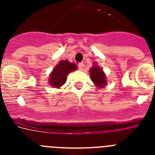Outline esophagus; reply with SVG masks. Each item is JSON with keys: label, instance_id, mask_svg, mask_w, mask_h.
Wrapping results in <instances>:
<instances>
[{"label": "esophagus", "instance_id": "esophagus-1", "mask_svg": "<svg viewBox=\"0 0 155 155\" xmlns=\"http://www.w3.org/2000/svg\"><path fill=\"white\" fill-rule=\"evenodd\" d=\"M83 66H84V64H83V63H79V64H78V68H79V69L81 70V71L83 69Z\"/></svg>", "mask_w": 155, "mask_h": 155}]
</instances>
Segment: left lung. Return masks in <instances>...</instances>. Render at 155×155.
Listing matches in <instances>:
<instances>
[{
  "label": "left lung",
  "mask_w": 155,
  "mask_h": 155,
  "mask_svg": "<svg viewBox=\"0 0 155 155\" xmlns=\"http://www.w3.org/2000/svg\"><path fill=\"white\" fill-rule=\"evenodd\" d=\"M90 78L93 83L97 87L102 88L107 85V78L102 68H101L97 63L94 62V65L91 68H90Z\"/></svg>",
  "instance_id": "left-lung-1"
}]
</instances>
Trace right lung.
I'll use <instances>...</instances> for the list:
<instances>
[{"mask_svg":"<svg viewBox=\"0 0 155 155\" xmlns=\"http://www.w3.org/2000/svg\"><path fill=\"white\" fill-rule=\"evenodd\" d=\"M78 69L74 63L61 61L55 66L49 76V84L51 87L60 88L67 81V77L71 72Z\"/></svg>","mask_w":155,"mask_h":155,"instance_id":"right-lung-1","label":"right lung"}]
</instances>
